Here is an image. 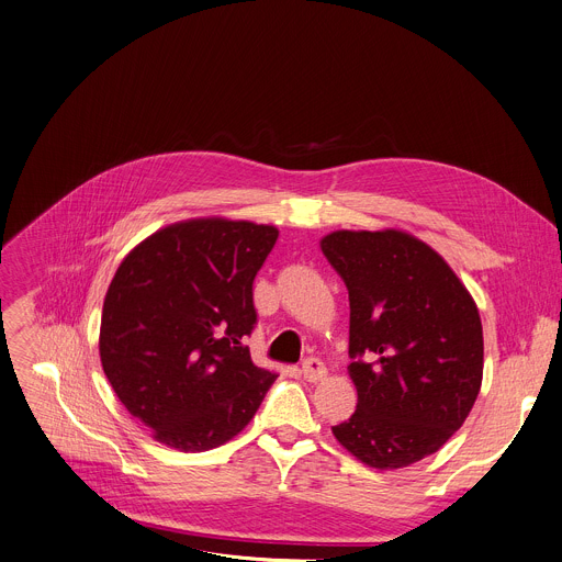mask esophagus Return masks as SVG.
<instances>
[{
  "instance_id": "esophagus-1",
  "label": "esophagus",
  "mask_w": 562,
  "mask_h": 562,
  "mask_svg": "<svg viewBox=\"0 0 562 562\" xmlns=\"http://www.w3.org/2000/svg\"><path fill=\"white\" fill-rule=\"evenodd\" d=\"M302 375H304V380H308V382H319L323 380L325 375H327V367H325V362L323 360H317V358H306L304 362H302Z\"/></svg>"
}]
</instances>
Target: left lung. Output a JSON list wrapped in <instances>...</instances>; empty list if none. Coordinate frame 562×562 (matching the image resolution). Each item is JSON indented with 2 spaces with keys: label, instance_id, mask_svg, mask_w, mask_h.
<instances>
[{
  "label": "left lung",
  "instance_id": "1",
  "mask_svg": "<svg viewBox=\"0 0 562 562\" xmlns=\"http://www.w3.org/2000/svg\"><path fill=\"white\" fill-rule=\"evenodd\" d=\"M319 249L349 289L347 367L356 414L336 440L373 469L436 453L467 420L483 384V323L445 262L397 228L334 231Z\"/></svg>",
  "mask_w": 562,
  "mask_h": 562
}]
</instances>
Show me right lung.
Instances as JSON below:
<instances>
[{"mask_svg": "<svg viewBox=\"0 0 562 562\" xmlns=\"http://www.w3.org/2000/svg\"><path fill=\"white\" fill-rule=\"evenodd\" d=\"M278 228L195 217L155 231L122 260L102 308L100 360L133 418L171 449L228 442L278 373L256 367L254 280Z\"/></svg>", "mask_w": 562, "mask_h": 562, "instance_id": "1", "label": "right lung"}]
</instances>
